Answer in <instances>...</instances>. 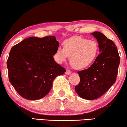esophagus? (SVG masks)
I'll return each instance as SVG.
<instances>
[{
    "mask_svg": "<svg viewBox=\"0 0 127 127\" xmlns=\"http://www.w3.org/2000/svg\"><path fill=\"white\" fill-rule=\"evenodd\" d=\"M71 74V71H69V70H66L65 71V74L66 75H70Z\"/></svg>",
    "mask_w": 127,
    "mask_h": 127,
    "instance_id": "esophagus-1",
    "label": "esophagus"
}]
</instances>
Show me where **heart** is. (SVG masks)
I'll return each mask as SVG.
<instances>
[{
	"label": "heart",
	"mask_w": 127,
	"mask_h": 127,
	"mask_svg": "<svg viewBox=\"0 0 127 127\" xmlns=\"http://www.w3.org/2000/svg\"><path fill=\"white\" fill-rule=\"evenodd\" d=\"M98 53V45L93 40L74 37L64 42V48L58 47L55 54V60L62 64L71 57V65L77 69L87 68L94 63Z\"/></svg>",
	"instance_id": "1"
}]
</instances>
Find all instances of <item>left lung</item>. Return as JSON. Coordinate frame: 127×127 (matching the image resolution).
<instances>
[{"label":"left lung","instance_id":"8db88e82","mask_svg":"<svg viewBox=\"0 0 127 127\" xmlns=\"http://www.w3.org/2000/svg\"><path fill=\"white\" fill-rule=\"evenodd\" d=\"M92 35L97 39L100 53L90 67L78 71L81 81L75 87L79 97L88 100L98 98L110 88L116 79L120 64L115 43L99 32Z\"/></svg>","mask_w":127,"mask_h":127}]
</instances>
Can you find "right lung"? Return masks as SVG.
I'll return each instance as SVG.
<instances>
[{
    "instance_id": "right-lung-1",
    "label": "right lung",
    "mask_w": 127,
    "mask_h": 127,
    "mask_svg": "<svg viewBox=\"0 0 127 127\" xmlns=\"http://www.w3.org/2000/svg\"><path fill=\"white\" fill-rule=\"evenodd\" d=\"M59 46L55 36L31 37L11 49L7 61L8 78L24 98H42L51 90L53 80L65 72L53 58Z\"/></svg>"
}]
</instances>
